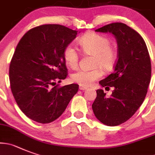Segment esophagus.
I'll return each instance as SVG.
<instances>
[{
    "label": "esophagus",
    "instance_id": "1",
    "mask_svg": "<svg viewBox=\"0 0 155 155\" xmlns=\"http://www.w3.org/2000/svg\"><path fill=\"white\" fill-rule=\"evenodd\" d=\"M79 89H80V90H81V91H84V90H87V87H85V86H82V85H80Z\"/></svg>",
    "mask_w": 155,
    "mask_h": 155
}]
</instances>
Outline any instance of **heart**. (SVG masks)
I'll list each match as a JSON object with an SVG mask.
<instances>
[{"label": "heart", "mask_w": 155, "mask_h": 155, "mask_svg": "<svg viewBox=\"0 0 155 155\" xmlns=\"http://www.w3.org/2000/svg\"><path fill=\"white\" fill-rule=\"evenodd\" d=\"M78 45L84 53L93 55L92 65L95 68L91 70H77L71 75V78L72 81L78 84L88 86L101 78L102 71L100 67L104 71H110L114 68L117 61V51L110 45L108 38L93 32L81 37L78 40ZM63 56L69 67L74 68L78 65V53L72 45L64 48Z\"/></svg>", "instance_id": "heart-1"}]
</instances>
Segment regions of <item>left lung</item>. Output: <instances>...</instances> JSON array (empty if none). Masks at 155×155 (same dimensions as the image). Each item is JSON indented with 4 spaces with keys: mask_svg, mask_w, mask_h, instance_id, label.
Wrapping results in <instances>:
<instances>
[{
    "mask_svg": "<svg viewBox=\"0 0 155 155\" xmlns=\"http://www.w3.org/2000/svg\"><path fill=\"white\" fill-rule=\"evenodd\" d=\"M95 31L115 37L117 60L113 72L99 82L114 90L110 97L102 89L97 90L92 109L104 124L117 126L132 117L142 104L151 81V59L142 37L125 24L112 23Z\"/></svg>",
    "mask_w": 155,
    "mask_h": 155,
    "instance_id": "left-lung-1",
    "label": "left lung"
}]
</instances>
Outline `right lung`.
<instances>
[{
	"label": "right lung",
	"instance_id": "obj_1",
	"mask_svg": "<svg viewBox=\"0 0 155 155\" xmlns=\"http://www.w3.org/2000/svg\"><path fill=\"white\" fill-rule=\"evenodd\" d=\"M78 31L60 25H44L20 40L9 68L11 89L18 107L28 117L48 124L61 115L76 94L78 84L59 87L66 78L64 48Z\"/></svg>",
	"mask_w": 155,
	"mask_h": 155
}]
</instances>
